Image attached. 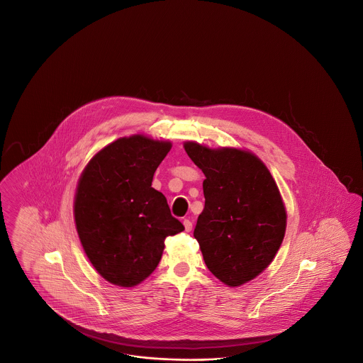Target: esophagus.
<instances>
[{"instance_id":"obj_1","label":"esophagus","mask_w":363,"mask_h":363,"mask_svg":"<svg viewBox=\"0 0 363 363\" xmlns=\"http://www.w3.org/2000/svg\"><path fill=\"white\" fill-rule=\"evenodd\" d=\"M184 225H185V230L189 233V231H191V227H193V225H191V222H190L189 219H185L184 220Z\"/></svg>"}]
</instances>
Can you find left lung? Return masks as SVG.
<instances>
[{"mask_svg":"<svg viewBox=\"0 0 363 363\" xmlns=\"http://www.w3.org/2000/svg\"><path fill=\"white\" fill-rule=\"evenodd\" d=\"M184 147L206 175V206L193 235L208 269L230 287L241 286L272 262L284 238L287 215L277 182L249 151L194 141Z\"/></svg>","mask_w":363,"mask_h":363,"instance_id":"8db88e82","label":"left lung"}]
</instances>
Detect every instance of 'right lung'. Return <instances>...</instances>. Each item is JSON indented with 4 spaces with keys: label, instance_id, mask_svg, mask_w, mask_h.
Here are the masks:
<instances>
[{
    "label": "right lung",
    "instance_id": "obj_1",
    "mask_svg": "<svg viewBox=\"0 0 363 363\" xmlns=\"http://www.w3.org/2000/svg\"><path fill=\"white\" fill-rule=\"evenodd\" d=\"M170 141L135 135L108 144L79 179L74 222L86 257L107 281L133 287L155 271L164 240L185 230L154 189Z\"/></svg>",
    "mask_w": 363,
    "mask_h": 363
}]
</instances>
